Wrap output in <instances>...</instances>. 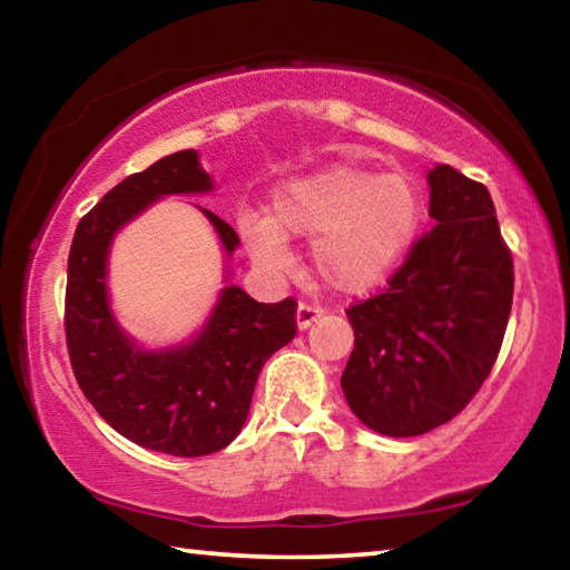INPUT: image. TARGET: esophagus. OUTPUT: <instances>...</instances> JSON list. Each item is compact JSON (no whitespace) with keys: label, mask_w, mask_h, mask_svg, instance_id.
I'll return each instance as SVG.
<instances>
[{"label":"esophagus","mask_w":570,"mask_h":570,"mask_svg":"<svg viewBox=\"0 0 570 570\" xmlns=\"http://www.w3.org/2000/svg\"><path fill=\"white\" fill-rule=\"evenodd\" d=\"M320 316H322V308L308 306V304H298V308H296V330L306 332L308 326L320 320Z\"/></svg>","instance_id":"34e87169"}]
</instances>
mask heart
Masks as SVG:
<instances>
[{"instance_id":"obj_1","label":"heart","mask_w":570,"mask_h":570,"mask_svg":"<svg viewBox=\"0 0 570 570\" xmlns=\"http://www.w3.org/2000/svg\"><path fill=\"white\" fill-rule=\"evenodd\" d=\"M236 228L258 272L284 276L294 268L292 238L312 240L322 282L342 294H366L397 272L422 228V200L400 173L330 163L278 183L272 216L240 214Z\"/></svg>"}]
</instances>
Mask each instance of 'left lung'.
<instances>
[{
    "label": "left lung",
    "mask_w": 570,
    "mask_h": 570,
    "mask_svg": "<svg viewBox=\"0 0 570 570\" xmlns=\"http://www.w3.org/2000/svg\"><path fill=\"white\" fill-rule=\"evenodd\" d=\"M438 226L382 294L346 312L354 350L342 390L354 417L387 438L440 428L493 370L513 304V258L488 188L450 166L428 173Z\"/></svg>",
    "instance_id": "8db88e82"
}]
</instances>
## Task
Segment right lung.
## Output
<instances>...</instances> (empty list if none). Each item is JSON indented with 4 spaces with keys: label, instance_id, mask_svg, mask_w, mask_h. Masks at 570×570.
Listing matches in <instances>:
<instances>
[{
    "label": "right lung",
    "instance_id": "1",
    "mask_svg": "<svg viewBox=\"0 0 570 570\" xmlns=\"http://www.w3.org/2000/svg\"><path fill=\"white\" fill-rule=\"evenodd\" d=\"M214 178L196 150H178L118 183L75 230L67 258L65 334L85 397L135 445L200 458L234 442L248 417L264 362L296 334V302L262 304L230 284L188 340L142 346L122 330L110 304V250L118 230L168 196H206ZM214 226L226 262L238 236L224 218L196 206Z\"/></svg>",
    "mask_w": 570,
    "mask_h": 570
}]
</instances>
